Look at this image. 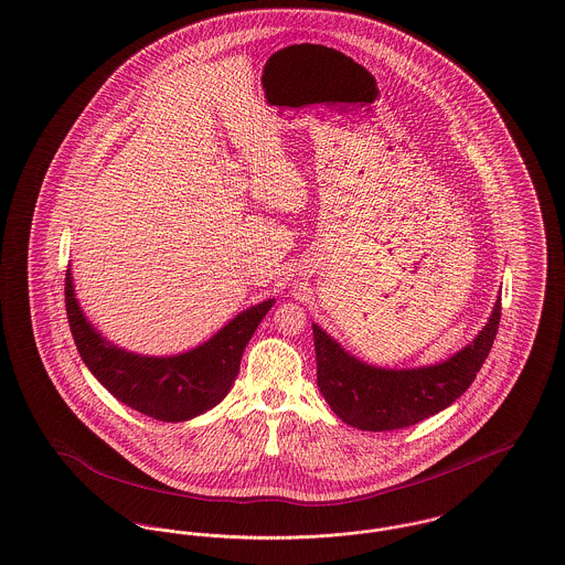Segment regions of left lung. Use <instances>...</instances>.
<instances>
[{
	"label": "left lung",
	"instance_id": "obj_1",
	"mask_svg": "<svg viewBox=\"0 0 565 565\" xmlns=\"http://www.w3.org/2000/svg\"><path fill=\"white\" fill-rule=\"evenodd\" d=\"M501 318L498 299L487 327L444 363L418 369H382L350 356L331 334L313 324L318 386L332 412L363 431L412 427L463 395L487 361Z\"/></svg>",
	"mask_w": 565,
	"mask_h": 565
}]
</instances>
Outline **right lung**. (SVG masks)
Returning <instances> with one entry per match:
<instances>
[{"label": "right lung", "instance_id": "obj_1", "mask_svg": "<svg viewBox=\"0 0 565 565\" xmlns=\"http://www.w3.org/2000/svg\"><path fill=\"white\" fill-rule=\"evenodd\" d=\"M275 299L263 300L233 318L199 348L177 356H140L126 352L96 331L74 297L66 270L70 331L83 363L102 386L136 412L164 423H181L215 407L228 395L252 334Z\"/></svg>", "mask_w": 565, "mask_h": 565}]
</instances>
